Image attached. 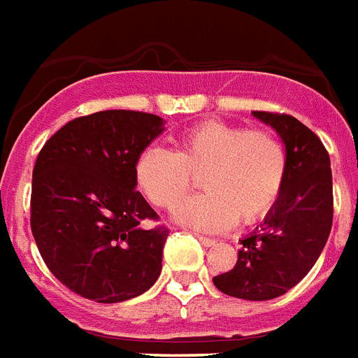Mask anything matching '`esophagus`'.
Here are the masks:
<instances>
[{
	"label": "esophagus",
	"mask_w": 358,
	"mask_h": 358,
	"mask_svg": "<svg viewBox=\"0 0 358 358\" xmlns=\"http://www.w3.org/2000/svg\"><path fill=\"white\" fill-rule=\"evenodd\" d=\"M196 238L202 242V246H206V248L215 246V240L210 238V236H204V234H196Z\"/></svg>",
	"instance_id": "1"
}]
</instances>
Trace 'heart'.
Returning a JSON list of instances; mask_svg holds the SVG:
<instances>
[{
	"label": "heart",
	"instance_id": "obj_1",
	"mask_svg": "<svg viewBox=\"0 0 358 358\" xmlns=\"http://www.w3.org/2000/svg\"><path fill=\"white\" fill-rule=\"evenodd\" d=\"M202 176L206 194L176 210L182 225L223 231L255 223L282 196L288 176L284 141L271 129L204 120L176 137V150L148 147L135 162V182L148 202L171 210Z\"/></svg>",
	"mask_w": 358,
	"mask_h": 358
}]
</instances>
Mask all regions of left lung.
I'll return each instance as SVG.
<instances>
[{"mask_svg": "<svg viewBox=\"0 0 358 358\" xmlns=\"http://www.w3.org/2000/svg\"><path fill=\"white\" fill-rule=\"evenodd\" d=\"M254 116L282 137L286 185L265 223L240 240L236 265L213 276V284L227 296L265 301L294 288L317 263L332 231V169L322 141L299 120L263 110Z\"/></svg>", "mask_w": 358, "mask_h": 358, "instance_id": "8db88e82", "label": "left lung"}]
</instances>
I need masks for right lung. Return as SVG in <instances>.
Listing matches in <instances>:
<instances>
[{"mask_svg": "<svg viewBox=\"0 0 358 358\" xmlns=\"http://www.w3.org/2000/svg\"><path fill=\"white\" fill-rule=\"evenodd\" d=\"M164 131L160 116L103 110L62 125L38 154L30 227L55 278L96 303L147 292L169 229L135 190V162Z\"/></svg>", "mask_w": 358, "mask_h": 358, "instance_id": "obj_1", "label": "right lung"}]
</instances>
